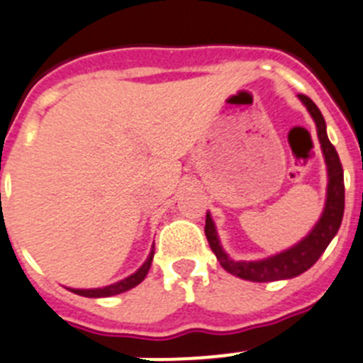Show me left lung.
Listing matches in <instances>:
<instances>
[{
    "mask_svg": "<svg viewBox=\"0 0 363 363\" xmlns=\"http://www.w3.org/2000/svg\"><path fill=\"white\" fill-rule=\"evenodd\" d=\"M296 97L302 101L309 116L315 121L316 135H318L320 148H322L325 168H328V191H325L324 211L313 230L291 247L266 257V259L233 260L222 247L210 211L206 213L204 233L220 266L231 275L250 280V282H275V280H286L302 275L303 271H308L320 259V255L324 253L333 237L340 230L342 217H344V169H342L340 157H338L335 146L329 141L324 116L308 96L298 94Z\"/></svg>",
    "mask_w": 363,
    "mask_h": 363,
    "instance_id": "8db88e82",
    "label": "left lung"
}]
</instances>
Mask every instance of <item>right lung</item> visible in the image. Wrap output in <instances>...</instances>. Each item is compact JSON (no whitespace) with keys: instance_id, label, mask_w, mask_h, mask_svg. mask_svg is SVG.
<instances>
[{"instance_id":"right-lung-1","label":"right lung","mask_w":363,"mask_h":363,"mask_svg":"<svg viewBox=\"0 0 363 363\" xmlns=\"http://www.w3.org/2000/svg\"><path fill=\"white\" fill-rule=\"evenodd\" d=\"M153 253H155V250H153L152 246L148 259L145 260V264H143L135 273H132V275L126 277V279L119 280V282L110 284V286H104V287H94V289H74V287H67V289H70V291L76 293V295L88 296V298H104V296H113V295H119V293L128 291V289L135 287L137 284H141L143 280H145V277L148 275L150 266H152V260H153Z\"/></svg>"}]
</instances>
